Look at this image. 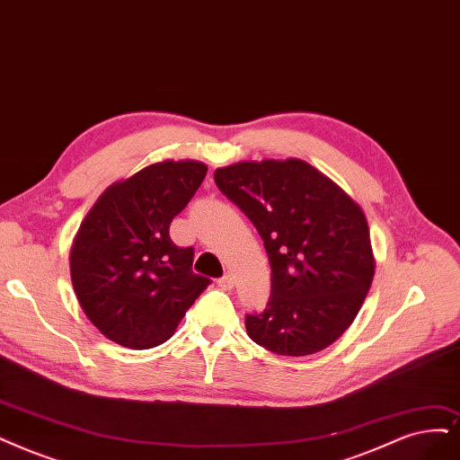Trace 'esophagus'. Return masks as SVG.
I'll use <instances>...</instances> for the list:
<instances>
[{
    "label": "esophagus",
    "instance_id": "34e87169",
    "mask_svg": "<svg viewBox=\"0 0 460 460\" xmlns=\"http://www.w3.org/2000/svg\"><path fill=\"white\" fill-rule=\"evenodd\" d=\"M233 284H234V280H233L231 275H226V277H221V279L217 280V286L221 288V290H231Z\"/></svg>",
    "mask_w": 460,
    "mask_h": 460
}]
</instances>
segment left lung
<instances>
[{
  "instance_id": "8db88e82",
  "label": "left lung",
  "mask_w": 460,
  "mask_h": 460,
  "mask_svg": "<svg viewBox=\"0 0 460 460\" xmlns=\"http://www.w3.org/2000/svg\"><path fill=\"white\" fill-rule=\"evenodd\" d=\"M216 185L258 229L270 261V297L246 316L258 345L282 356L324 350L360 313L376 275L362 207L301 159L216 168Z\"/></svg>"
}]
</instances>
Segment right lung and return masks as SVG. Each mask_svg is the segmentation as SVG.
I'll use <instances>...</instances> for the list:
<instances>
[{
	"label": "right lung",
	"instance_id": "obj_1",
	"mask_svg": "<svg viewBox=\"0 0 460 460\" xmlns=\"http://www.w3.org/2000/svg\"><path fill=\"white\" fill-rule=\"evenodd\" d=\"M208 166L166 159L113 181L75 233L70 275L94 328L128 349L168 341L210 284L195 275L193 248L170 241V224L207 176Z\"/></svg>",
	"mask_w": 460,
	"mask_h": 460
}]
</instances>
